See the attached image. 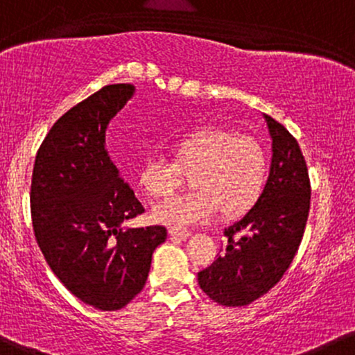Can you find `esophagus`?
<instances>
[{
    "mask_svg": "<svg viewBox=\"0 0 355 355\" xmlns=\"http://www.w3.org/2000/svg\"><path fill=\"white\" fill-rule=\"evenodd\" d=\"M170 236L173 237V239H187V237H190V232L178 231V229H170Z\"/></svg>",
    "mask_w": 355,
    "mask_h": 355,
    "instance_id": "obj_1",
    "label": "esophagus"
}]
</instances>
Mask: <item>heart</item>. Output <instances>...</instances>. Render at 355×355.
<instances>
[{"instance_id":"b5f03b06","label":"heart","mask_w":355,"mask_h":355,"mask_svg":"<svg viewBox=\"0 0 355 355\" xmlns=\"http://www.w3.org/2000/svg\"><path fill=\"white\" fill-rule=\"evenodd\" d=\"M171 157L153 155L141 165L138 184L150 197H170L190 175L196 189L153 209V219L173 229L204 224L222 209L225 216L246 212L266 187L270 162L258 139L224 128L204 126L175 139Z\"/></svg>"}]
</instances>
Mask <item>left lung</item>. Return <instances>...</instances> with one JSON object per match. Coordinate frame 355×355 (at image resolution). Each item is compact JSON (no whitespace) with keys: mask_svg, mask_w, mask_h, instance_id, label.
Returning <instances> with one entry per match:
<instances>
[{"mask_svg":"<svg viewBox=\"0 0 355 355\" xmlns=\"http://www.w3.org/2000/svg\"><path fill=\"white\" fill-rule=\"evenodd\" d=\"M271 136V168L263 196L243 219L224 229V252L198 272V285L224 306H244L282 279L297 254L310 212V178L298 141L264 116Z\"/></svg>","mask_w":355,"mask_h":355,"instance_id":"left-lung-1","label":"left lung"}]
</instances>
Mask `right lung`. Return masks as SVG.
Wrapping results in <instances>:
<instances>
[{"label": "right lung", "instance_id": "add662e5", "mask_svg": "<svg viewBox=\"0 0 355 355\" xmlns=\"http://www.w3.org/2000/svg\"><path fill=\"white\" fill-rule=\"evenodd\" d=\"M135 94L112 84L57 119L35 158L30 204L35 239L73 297L99 310L126 306L145 286L163 225L124 229L145 212L106 150L109 121Z\"/></svg>", "mask_w": 355, "mask_h": 355}]
</instances>
